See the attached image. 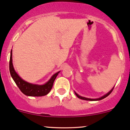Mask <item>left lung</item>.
I'll list each match as a JSON object with an SVG mask.
<instances>
[{
    "label": "left lung",
    "mask_w": 130,
    "mask_h": 130,
    "mask_svg": "<svg viewBox=\"0 0 130 130\" xmlns=\"http://www.w3.org/2000/svg\"><path fill=\"white\" fill-rule=\"evenodd\" d=\"M113 88H114V87H113V88L111 89L109 92L107 93L106 94H105L104 95H103V96H102L101 97L98 98H96V99H91V98H86V97H83V96H80V95L77 94V93L75 92H74V93H75V94L76 95V96H77V97H78V98H80V99H82V100H87V101H99V100L104 99V98L107 97V96H109V95L110 94V93L111 92H112Z\"/></svg>",
    "instance_id": "left-lung-1"
}]
</instances>
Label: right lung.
Returning <instances> with one entry per match:
<instances>
[{
    "label": "right lung",
    "mask_w": 130,
    "mask_h": 130,
    "mask_svg": "<svg viewBox=\"0 0 130 130\" xmlns=\"http://www.w3.org/2000/svg\"><path fill=\"white\" fill-rule=\"evenodd\" d=\"M9 72L12 79L20 89L21 92L24 95L30 96H42L50 92L53 87V83L57 75L60 73L58 71L51 77L48 81L44 85H36L24 81L19 76L15 71L12 63V51H11L10 60H9Z\"/></svg>",
    "instance_id": "add662e5"
}]
</instances>
